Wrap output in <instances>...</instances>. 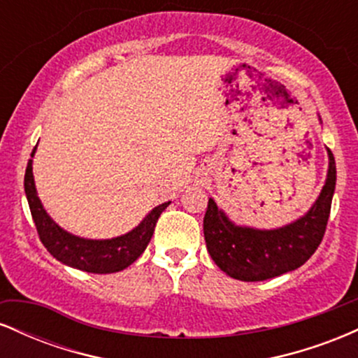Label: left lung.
<instances>
[{"label":"left lung","instance_id":"1","mask_svg":"<svg viewBox=\"0 0 358 358\" xmlns=\"http://www.w3.org/2000/svg\"><path fill=\"white\" fill-rule=\"evenodd\" d=\"M328 151V175L313 207L301 219L273 231L241 227L208 199L203 236L210 257L219 268L241 281H264L298 269L323 241L336 183L334 153Z\"/></svg>","mask_w":358,"mask_h":358}]
</instances>
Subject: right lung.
<instances>
[{
  "label": "right lung",
  "instance_id": "obj_1",
  "mask_svg": "<svg viewBox=\"0 0 358 358\" xmlns=\"http://www.w3.org/2000/svg\"><path fill=\"white\" fill-rule=\"evenodd\" d=\"M35 150L36 146L31 151V158H34ZM31 170L34 168H31L30 159L27 165V171H24V193H27V200L30 205V212L40 241L57 261L64 262L71 268L85 271V273H117V271L126 269L127 266L133 264L145 252L148 242L151 241V236L155 232L158 217L170 205V202H165L155 207L136 229L121 237L106 241L82 239V237L72 236V234L60 229L50 219V215L45 212L43 205L36 195L34 171Z\"/></svg>",
  "mask_w": 358,
  "mask_h": 358
}]
</instances>
